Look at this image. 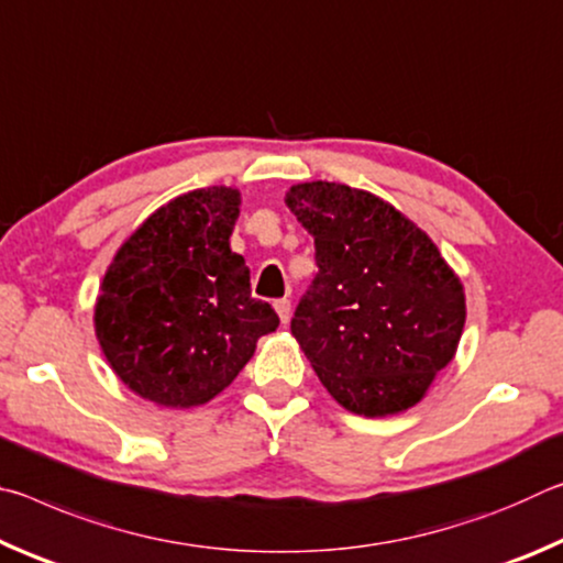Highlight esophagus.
Segmentation results:
<instances>
[{
  "instance_id": "esophagus-1",
  "label": "esophagus",
  "mask_w": 563,
  "mask_h": 563,
  "mask_svg": "<svg viewBox=\"0 0 563 563\" xmlns=\"http://www.w3.org/2000/svg\"><path fill=\"white\" fill-rule=\"evenodd\" d=\"M275 310H278L283 325H288V322H290V300L288 298L275 300Z\"/></svg>"
}]
</instances>
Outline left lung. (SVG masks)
Masks as SVG:
<instances>
[{
    "label": "left lung",
    "mask_w": 563,
    "mask_h": 563,
    "mask_svg": "<svg viewBox=\"0 0 563 563\" xmlns=\"http://www.w3.org/2000/svg\"><path fill=\"white\" fill-rule=\"evenodd\" d=\"M285 203L316 238L318 275L290 332L355 415L415 407L460 345L464 288L430 235L367 190L312 180Z\"/></svg>",
    "instance_id": "1"
}]
</instances>
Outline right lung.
I'll list each match as a JSON object with an SVG mask.
<instances>
[{"label":"right lung","instance_id":"right-lung-1","mask_svg":"<svg viewBox=\"0 0 563 563\" xmlns=\"http://www.w3.org/2000/svg\"><path fill=\"white\" fill-rule=\"evenodd\" d=\"M235 188L190 190L161 206L119 247L101 280L93 328L113 373L161 407H198L233 383L255 342L280 325L251 298L231 251Z\"/></svg>","mask_w":563,"mask_h":563}]
</instances>
